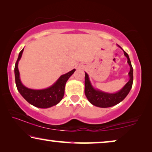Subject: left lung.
I'll use <instances>...</instances> for the list:
<instances>
[{
	"label": "left lung",
	"instance_id": "8db88e82",
	"mask_svg": "<svg viewBox=\"0 0 152 152\" xmlns=\"http://www.w3.org/2000/svg\"><path fill=\"white\" fill-rule=\"evenodd\" d=\"M124 54L127 58V63L130 66V71L129 72L130 79L127 84L125 85V87L118 92L115 94H107L94 89L89 80L88 75L87 73H85V94L89 101L94 105L99 107H110L116 105L124 100V98L129 94L132 87V84H133V68H132L129 56L125 51H124Z\"/></svg>",
	"mask_w": 152,
	"mask_h": 152
}]
</instances>
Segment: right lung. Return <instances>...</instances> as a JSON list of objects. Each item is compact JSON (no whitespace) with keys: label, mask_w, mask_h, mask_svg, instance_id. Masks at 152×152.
Here are the masks:
<instances>
[{"label":"right lung","mask_w":152,"mask_h":152,"mask_svg":"<svg viewBox=\"0 0 152 152\" xmlns=\"http://www.w3.org/2000/svg\"><path fill=\"white\" fill-rule=\"evenodd\" d=\"M23 52V49L19 53L14 67L15 81L18 91L29 103L36 107L48 108L56 105L63 99L65 93L66 82L74 74L76 69H74L68 73L62 75L56 81V83L49 88L40 89V90H34V89L27 88L20 82L18 69V63L22 56Z\"/></svg>","instance_id":"obj_1"}]
</instances>
